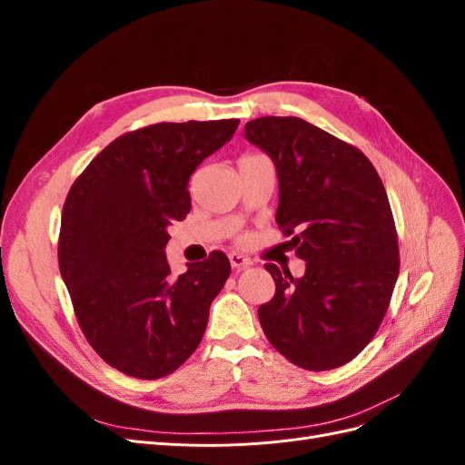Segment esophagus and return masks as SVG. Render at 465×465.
Returning <instances> with one entry per match:
<instances>
[{"label":"esophagus","mask_w":465,"mask_h":465,"mask_svg":"<svg viewBox=\"0 0 465 465\" xmlns=\"http://www.w3.org/2000/svg\"><path fill=\"white\" fill-rule=\"evenodd\" d=\"M229 262H231L234 270H244V267L252 265V260L248 256L238 254V252H232V254H229Z\"/></svg>","instance_id":"obj_1"}]
</instances>
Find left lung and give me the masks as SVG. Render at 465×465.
I'll list each match as a JSON object with an SVG mask.
<instances>
[{
	"label": "left lung",
	"mask_w": 465,
	"mask_h": 465,
	"mask_svg": "<svg viewBox=\"0 0 465 465\" xmlns=\"http://www.w3.org/2000/svg\"><path fill=\"white\" fill-rule=\"evenodd\" d=\"M244 137L275 164V221L306 262L302 277L265 263L275 294L258 308L262 330L301 369L343 367L374 337L400 273L382 180L362 151L301 118H256Z\"/></svg>",
	"instance_id": "obj_1"
}]
</instances>
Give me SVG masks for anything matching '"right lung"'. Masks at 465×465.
Here are the masks:
<instances>
[{"label": "right lung", "instance_id": "add662e5", "mask_svg": "<svg viewBox=\"0 0 465 465\" xmlns=\"http://www.w3.org/2000/svg\"><path fill=\"white\" fill-rule=\"evenodd\" d=\"M241 120L163 122L114 139L69 190L58 242L64 283L81 331L120 372H174L207 328L209 306L231 275L215 250L174 277L168 227L192 207L188 180Z\"/></svg>", "mask_w": 465, "mask_h": 465}]
</instances>
